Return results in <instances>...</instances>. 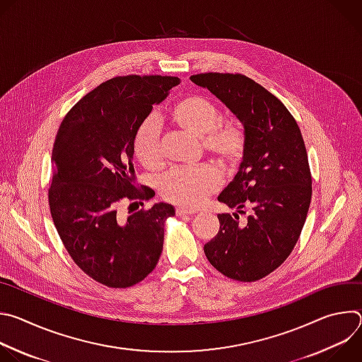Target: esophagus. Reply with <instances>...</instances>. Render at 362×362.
I'll use <instances>...</instances> for the list:
<instances>
[{"instance_id":"1","label":"esophagus","mask_w":362,"mask_h":362,"mask_svg":"<svg viewBox=\"0 0 362 362\" xmlns=\"http://www.w3.org/2000/svg\"><path fill=\"white\" fill-rule=\"evenodd\" d=\"M176 215L183 218V216H190V215H194L193 211H187V209H183V208H177L176 209Z\"/></svg>"}]
</instances>
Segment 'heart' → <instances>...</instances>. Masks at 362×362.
Segmentation results:
<instances>
[{
	"instance_id": "b5f03b06",
	"label": "heart",
	"mask_w": 362,
	"mask_h": 362,
	"mask_svg": "<svg viewBox=\"0 0 362 362\" xmlns=\"http://www.w3.org/2000/svg\"><path fill=\"white\" fill-rule=\"evenodd\" d=\"M169 119L180 129L200 137L203 150L225 168L240 163L246 148V133L240 123L222 120V113L214 101L203 95H187L176 101L169 110ZM136 159L148 170L163 166L160 133L154 120H146L137 129L133 143ZM221 187V175L212 166L175 169L160 182L162 196L194 209Z\"/></svg>"
}]
</instances>
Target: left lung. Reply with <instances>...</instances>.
I'll use <instances>...</instances> for the list:
<instances>
[{
	"label": "left lung",
	"instance_id": "left-lung-1",
	"mask_svg": "<svg viewBox=\"0 0 362 362\" xmlns=\"http://www.w3.org/2000/svg\"><path fill=\"white\" fill-rule=\"evenodd\" d=\"M190 80L208 88L239 119L246 133L243 160L218 200L250 214L218 215V235L204 245L208 261L225 276L259 281L293 250L313 197V177L296 120L284 103L243 74L202 73Z\"/></svg>",
	"mask_w": 362,
	"mask_h": 362
}]
</instances>
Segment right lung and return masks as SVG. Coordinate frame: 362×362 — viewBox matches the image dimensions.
<instances>
[{
  "label": "right lung",
  "mask_w": 362,
  "mask_h": 362,
  "mask_svg": "<svg viewBox=\"0 0 362 362\" xmlns=\"http://www.w3.org/2000/svg\"><path fill=\"white\" fill-rule=\"evenodd\" d=\"M179 83L172 76L110 78L76 103L56 136L51 218L74 264L109 288L141 282L159 262L173 206L156 203L129 216L120 208L153 197L136 185L134 136Z\"/></svg>",
  "instance_id": "add662e5"
}]
</instances>
